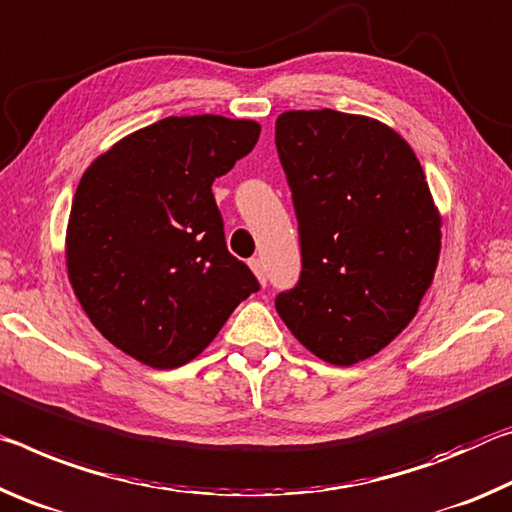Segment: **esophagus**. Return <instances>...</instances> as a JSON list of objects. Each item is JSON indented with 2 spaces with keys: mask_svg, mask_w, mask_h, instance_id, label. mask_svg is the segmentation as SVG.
<instances>
[{
  "mask_svg": "<svg viewBox=\"0 0 512 512\" xmlns=\"http://www.w3.org/2000/svg\"><path fill=\"white\" fill-rule=\"evenodd\" d=\"M249 267H251V272L256 274V279L261 281V286L265 288V281H267V276H265V265H263L261 258H251V261H249Z\"/></svg>",
  "mask_w": 512,
  "mask_h": 512,
  "instance_id": "esophagus-1",
  "label": "esophagus"
}]
</instances>
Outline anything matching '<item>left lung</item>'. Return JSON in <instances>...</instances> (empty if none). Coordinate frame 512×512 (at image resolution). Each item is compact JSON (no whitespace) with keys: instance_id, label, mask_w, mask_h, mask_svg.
Wrapping results in <instances>:
<instances>
[{"instance_id":"obj_1","label":"left lung","mask_w":512,"mask_h":512,"mask_svg":"<svg viewBox=\"0 0 512 512\" xmlns=\"http://www.w3.org/2000/svg\"><path fill=\"white\" fill-rule=\"evenodd\" d=\"M301 274L276 295L292 335L333 365L381 351L413 320L440 256V213L408 142L331 108L276 120Z\"/></svg>"}]
</instances>
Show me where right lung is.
<instances>
[{
	"label": "right lung",
	"mask_w": 512,
	"mask_h": 512,
	"mask_svg": "<svg viewBox=\"0 0 512 512\" xmlns=\"http://www.w3.org/2000/svg\"><path fill=\"white\" fill-rule=\"evenodd\" d=\"M261 136L254 120L165 117L95 158L67 222V276L95 329L156 370L199 356L258 292L229 254L213 181Z\"/></svg>",
	"instance_id": "right-lung-1"
}]
</instances>
